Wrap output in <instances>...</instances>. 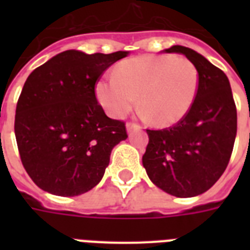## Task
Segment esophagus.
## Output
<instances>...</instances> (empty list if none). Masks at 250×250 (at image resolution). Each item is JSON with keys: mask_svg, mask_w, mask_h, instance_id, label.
I'll return each mask as SVG.
<instances>
[{"mask_svg": "<svg viewBox=\"0 0 250 250\" xmlns=\"http://www.w3.org/2000/svg\"><path fill=\"white\" fill-rule=\"evenodd\" d=\"M125 127H127V132L128 133L133 132V131H137V129H141L140 125H136V123H131V122H129V123H127V125H125Z\"/></svg>", "mask_w": 250, "mask_h": 250, "instance_id": "obj_1", "label": "esophagus"}]
</instances>
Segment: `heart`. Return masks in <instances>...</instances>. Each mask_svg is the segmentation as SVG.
Listing matches in <instances>:
<instances>
[{"mask_svg": "<svg viewBox=\"0 0 250 250\" xmlns=\"http://www.w3.org/2000/svg\"><path fill=\"white\" fill-rule=\"evenodd\" d=\"M200 86V74L187 58L141 56L115 66L113 79H100L96 96L114 118L123 117L136 104L157 125L168 127L186 118Z\"/></svg>", "mask_w": 250, "mask_h": 250, "instance_id": "b5f03b06", "label": "heart"}]
</instances>
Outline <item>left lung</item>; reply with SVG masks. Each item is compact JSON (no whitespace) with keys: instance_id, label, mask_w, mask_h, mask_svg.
<instances>
[{"instance_id":"left-lung-1","label":"left lung","mask_w":250,"mask_h":250,"mask_svg":"<svg viewBox=\"0 0 250 250\" xmlns=\"http://www.w3.org/2000/svg\"><path fill=\"white\" fill-rule=\"evenodd\" d=\"M196 66L200 86L192 109L172 127L146 129L143 156L149 179L166 193L193 197L217 183L229 165L237 131L236 105L229 78L192 49L174 45Z\"/></svg>"}]
</instances>
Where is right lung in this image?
Listing matches in <instances>:
<instances>
[{"label":"right lung","mask_w":250,"mask_h":250,"mask_svg":"<svg viewBox=\"0 0 250 250\" xmlns=\"http://www.w3.org/2000/svg\"><path fill=\"white\" fill-rule=\"evenodd\" d=\"M127 54L66 50L27 78L14 129L21 164L39 188L72 197L101 182L111 150L127 131L125 122L106 115L94 86Z\"/></svg>","instance_id":"add662e5"}]
</instances>
